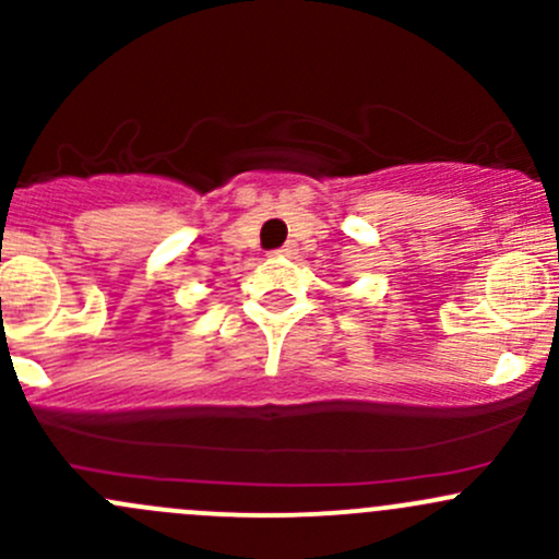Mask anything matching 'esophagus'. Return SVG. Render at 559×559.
Here are the masks:
<instances>
[{
    "instance_id": "1",
    "label": "esophagus",
    "mask_w": 559,
    "mask_h": 559,
    "mask_svg": "<svg viewBox=\"0 0 559 559\" xmlns=\"http://www.w3.org/2000/svg\"><path fill=\"white\" fill-rule=\"evenodd\" d=\"M275 257H295L297 253V246L295 243H286V246H281L278 251H273Z\"/></svg>"
}]
</instances>
